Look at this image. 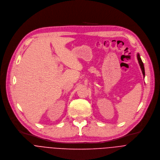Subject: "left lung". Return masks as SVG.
<instances>
[{
	"label": "left lung",
	"instance_id": "1",
	"mask_svg": "<svg viewBox=\"0 0 160 160\" xmlns=\"http://www.w3.org/2000/svg\"><path fill=\"white\" fill-rule=\"evenodd\" d=\"M138 61H139V65H140V66H141V70H142V74H143V75L144 76V75H145V71H144V64H143V62H142V60H141V58L140 55H139V53L138 54Z\"/></svg>",
	"mask_w": 160,
	"mask_h": 160
}]
</instances>
